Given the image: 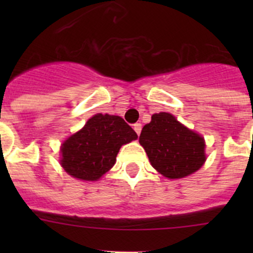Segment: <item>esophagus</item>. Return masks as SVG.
Segmentation results:
<instances>
[{
  "mask_svg": "<svg viewBox=\"0 0 253 253\" xmlns=\"http://www.w3.org/2000/svg\"><path fill=\"white\" fill-rule=\"evenodd\" d=\"M133 129L136 131V133L139 136V134H141V131H142V125L137 122V124L133 125Z\"/></svg>",
  "mask_w": 253,
  "mask_h": 253,
  "instance_id": "34e87169",
  "label": "esophagus"
}]
</instances>
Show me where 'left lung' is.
I'll return each instance as SVG.
<instances>
[{"mask_svg":"<svg viewBox=\"0 0 253 253\" xmlns=\"http://www.w3.org/2000/svg\"><path fill=\"white\" fill-rule=\"evenodd\" d=\"M139 143L152 167L165 177H185L206 162L205 139L168 112L153 115L142 128Z\"/></svg>","mask_w":253,"mask_h":253,"instance_id":"8db88e82","label":"left lung"}]
</instances>
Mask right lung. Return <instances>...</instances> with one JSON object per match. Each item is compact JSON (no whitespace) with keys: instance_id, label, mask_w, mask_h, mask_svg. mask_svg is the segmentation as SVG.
I'll return each instance as SVG.
<instances>
[{"instance_id":"obj_1","label":"right lung","mask_w":253,"mask_h":253,"mask_svg":"<svg viewBox=\"0 0 253 253\" xmlns=\"http://www.w3.org/2000/svg\"><path fill=\"white\" fill-rule=\"evenodd\" d=\"M137 133L120 116L96 114L61 147V165L79 180L95 181L114 167L121 145Z\"/></svg>"}]
</instances>
